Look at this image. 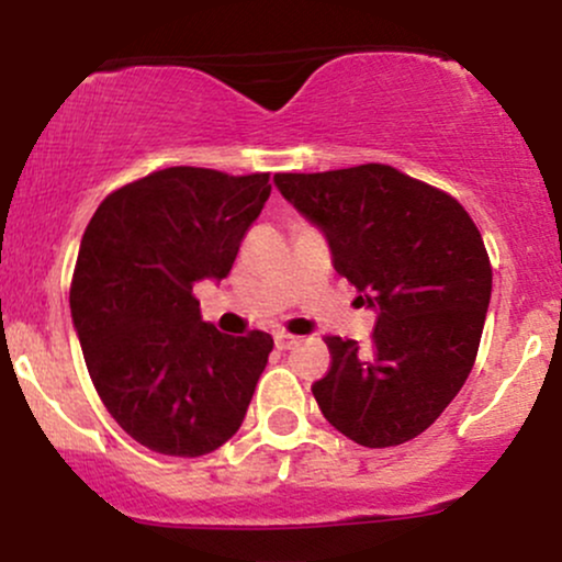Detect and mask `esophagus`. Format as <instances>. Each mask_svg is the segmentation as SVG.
<instances>
[{
    "label": "esophagus",
    "mask_w": 562,
    "mask_h": 562,
    "mask_svg": "<svg viewBox=\"0 0 562 562\" xmlns=\"http://www.w3.org/2000/svg\"><path fill=\"white\" fill-rule=\"evenodd\" d=\"M295 344H299V338H295V335H288V333H277L274 335V346L280 348V351H285V348L295 346Z\"/></svg>",
    "instance_id": "1"
}]
</instances>
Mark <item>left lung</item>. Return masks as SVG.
Wrapping results in <instances>:
<instances>
[{
    "label": "left lung",
    "instance_id": "1",
    "mask_svg": "<svg viewBox=\"0 0 562 562\" xmlns=\"http://www.w3.org/2000/svg\"><path fill=\"white\" fill-rule=\"evenodd\" d=\"M282 198L325 235L333 267L375 308L370 348L327 338L312 385L335 430L370 449L430 428L460 393L492 301V263L468 211L383 164L274 173Z\"/></svg>",
    "mask_w": 562,
    "mask_h": 562
}]
</instances>
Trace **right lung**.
<instances>
[{
  "label": "right lung",
  "instance_id": "obj_1",
  "mask_svg": "<svg viewBox=\"0 0 562 562\" xmlns=\"http://www.w3.org/2000/svg\"><path fill=\"white\" fill-rule=\"evenodd\" d=\"M269 192V173L171 166L111 192L83 232L70 317L89 378L158 454H209L245 420L274 340L218 333L192 288L229 274Z\"/></svg>",
  "mask_w": 562,
  "mask_h": 562
}]
</instances>
